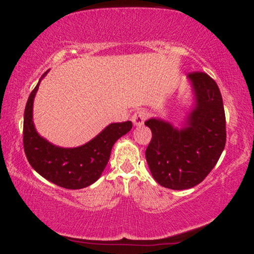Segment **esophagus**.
I'll return each instance as SVG.
<instances>
[{
    "label": "esophagus",
    "mask_w": 254,
    "mask_h": 254,
    "mask_svg": "<svg viewBox=\"0 0 254 254\" xmlns=\"http://www.w3.org/2000/svg\"><path fill=\"white\" fill-rule=\"evenodd\" d=\"M146 112L144 110H139V111H136L134 114L132 115V122L134 124L135 127H141L143 123H144L145 119H146Z\"/></svg>",
    "instance_id": "34e87169"
}]
</instances>
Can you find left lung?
Returning a JSON list of instances; mask_svg holds the SVG:
<instances>
[{
	"mask_svg": "<svg viewBox=\"0 0 254 254\" xmlns=\"http://www.w3.org/2000/svg\"><path fill=\"white\" fill-rule=\"evenodd\" d=\"M195 107L182 128L160 119L144 123L152 131L145 158L160 186L186 190L201 183L224 150L227 131L223 101L215 81L204 72L188 74Z\"/></svg>",
	"mask_w": 254,
	"mask_h": 254,
	"instance_id": "1",
	"label": "left lung"
}]
</instances>
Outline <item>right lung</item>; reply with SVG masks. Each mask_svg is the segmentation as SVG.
Returning <instances> with one entry per match:
<instances>
[{
    "label": "right lung",
    "instance_id": "obj_1",
    "mask_svg": "<svg viewBox=\"0 0 254 254\" xmlns=\"http://www.w3.org/2000/svg\"><path fill=\"white\" fill-rule=\"evenodd\" d=\"M41 79L25 105L23 145L26 159L36 172L59 187L70 190L89 187L101 177L113 144L131 130L132 122L111 123L84 145L72 149L53 145L39 135L33 124V101Z\"/></svg>",
    "mask_w": 254,
    "mask_h": 254
}]
</instances>
